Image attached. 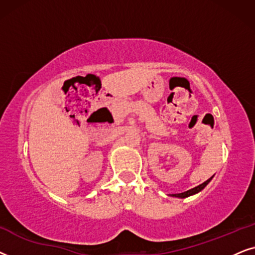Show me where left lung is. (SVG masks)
<instances>
[{"label": "left lung", "mask_w": 255, "mask_h": 255, "mask_svg": "<svg viewBox=\"0 0 255 255\" xmlns=\"http://www.w3.org/2000/svg\"><path fill=\"white\" fill-rule=\"evenodd\" d=\"M212 177H213V176H212ZM212 177L209 178L208 181H205L204 183H202V184H199L198 186H196V188H192V189L188 190V191L182 192V193H174V195H170V196H172V197H178V198H186V197H189V196L196 195V193H198L199 191H202V190L204 189L205 186L209 184L210 181H211V179H212Z\"/></svg>", "instance_id": "8db88e82"}]
</instances>
